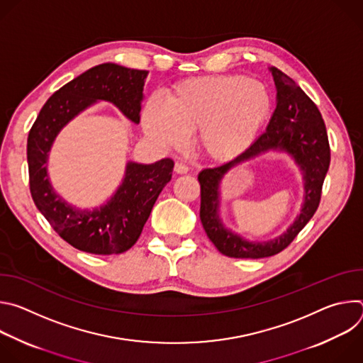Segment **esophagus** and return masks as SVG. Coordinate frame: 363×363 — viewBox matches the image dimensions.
Returning a JSON list of instances; mask_svg holds the SVG:
<instances>
[{
	"mask_svg": "<svg viewBox=\"0 0 363 363\" xmlns=\"http://www.w3.org/2000/svg\"><path fill=\"white\" fill-rule=\"evenodd\" d=\"M174 169H175V172H177V174H181V175H182V174H186V172H188V167H186L185 164H182V162H177V164H175V168H174Z\"/></svg>",
	"mask_w": 363,
	"mask_h": 363,
	"instance_id": "obj_1",
	"label": "esophagus"
}]
</instances>
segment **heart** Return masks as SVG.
I'll list each match as a JSON object with an SVG mask.
<instances>
[{"label": "heart", "mask_w": 363, "mask_h": 363, "mask_svg": "<svg viewBox=\"0 0 363 363\" xmlns=\"http://www.w3.org/2000/svg\"><path fill=\"white\" fill-rule=\"evenodd\" d=\"M270 111L272 96L262 82L244 76L198 77L178 83L167 103L147 100L142 126L164 147H181L195 132L205 157L228 161L251 146Z\"/></svg>", "instance_id": "heart-1"}]
</instances>
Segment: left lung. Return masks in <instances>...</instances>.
Instances as JSON below:
<instances>
[{
  "label": "left lung",
  "mask_w": 363,
  "mask_h": 363,
  "mask_svg": "<svg viewBox=\"0 0 363 363\" xmlns=\"http://www.w3.org/2000/svg\"><path fill=\"white\" fill-rule=\"evenodd\" d=\"M270 72L277 89V103L266 132L234 160L216 168L202 169L198 175L202 227L218 251L227 257L264 258L283 251L315 216L330 164L328 132L318 106L281 70L270 67ZM267 150H281L292 155L303 172L305 201L301 214L286 233L264 243L247 242L225 229L219 218V184L235 164Z\"/></svg>",
  "instance_id": "left-lung-1"
}]
</instances>
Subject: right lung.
<instances>
[{
  "instance_id": "right-lung-1",
  "label": "right lung",
  "mask_w": 363,
  "mask_h": 363,
  "mask_svg": "<svg viewBox=\"0 0 363 363\" xmlns=\"http://www.w3.org/2000/svg\"><path fill=\"white\" fill-rule=\"evenodd\" d=\"M149 72L103 63L82 73L44 103L27 139L30 192L38 211L74 248L90 254H121L139 238L152 206L171 181L174 161L150 165L128 162L113 196L94 210L69 205L47 177L48 152L59 132L96 100H106L133 123L140 121L143 86Z\"/></svg>"
}]
</instances>
